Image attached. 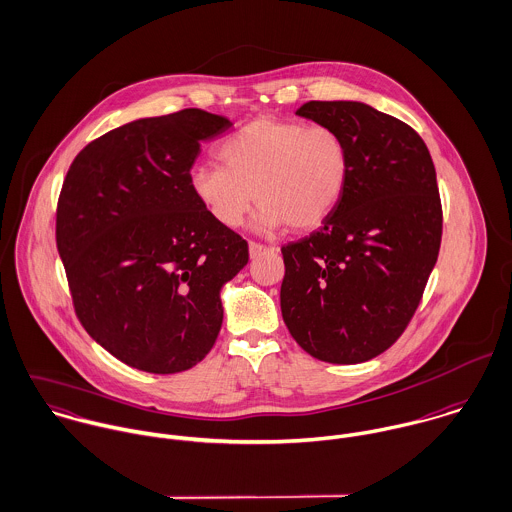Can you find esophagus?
Returning <instances> with one entry per match:
<instances>
[{
  "label": "esophagus",
  "mask_w": 512,
  "mask_h": 512,
  "mask_svg": "<svg viewBox=\"0 0 512 512\" xmlns=\"http://www.w3.org/2000/svg\"><path fill=\"white\" fill-rule=\"evenodd\" d=\"M267 251H273V249H271V247H267V245H261V243L249 241V255H251V259H255V257H259L261 253H267Z\"/></svg>",
  "instance_id": "1"
}]
</instances>
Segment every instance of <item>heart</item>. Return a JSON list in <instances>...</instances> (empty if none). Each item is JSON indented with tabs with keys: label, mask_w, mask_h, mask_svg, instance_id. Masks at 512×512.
Segmentation results:
<instances>
[{
	"label": "heart",
	"mask_w": 512,
	"mask_h": 512,
	"mask_svg": "<svg viewBox=\"0 0 512 512\" xmlns=\"http://www.w3.org/2000/svg\"><path fill=\"white\" fill-rule=\"evenodd\" d=\"M223 166H198L190 188L223 227L241 225L253 202V225L273 233L320 227L340 204L350 180V148L332 126L257 116L221 146Z\"/></svg>",
	"instance_id": "b5f03b06"
}]
</instances>
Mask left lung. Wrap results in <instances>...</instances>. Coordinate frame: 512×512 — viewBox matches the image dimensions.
Returning a JSON list of instances; mask_svg holds the SVG:
<instances>
[{
    "instance_id": "obj_1",
    "label": "left lung",
    "mask_w": 512,
    "mask_h": 512,
    "mask_svg": "<svg viewBox=\"0 0 512 512\" xmlns=\"http://www.w3.org/2000/svg\"><path fill=\"white\" fill-rule=\"evenodd\" d=\"M297 114L344 136L352 170L324 225L281 249L283 320L310 356L366 362L404 334L435 267V166L411 126L368 104L310 101Z\"/></svg>"
}]
</instances>
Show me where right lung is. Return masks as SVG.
<instances>
[{"mask_svg": "<svg viewBox=\"0 0 512 512\" xmlns=\"http://www.w3.org/2000/svg\"><path fill=\"white\" fill-rule=\"evenodd\" d=\"M225 116L184 108L140 118L87 144L57 204V251L83 328L150 374L194 368L221 328V287L249 261L190 188L202 142Z\"/></svg>", "mask_w": 512, "mask_h": 512, "instance_id": "add662e5", "label": "right lung"}]
</instances>
